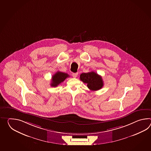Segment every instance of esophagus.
Instances as JSON below:
<instances>
[{"label":"esophagus","mask_w":151,"mask_h":151,"mask_svg":"<svg viewBox=\"0 0 151 151\" xmlns=\"http://www.w3.org/2000/svg\"><path fill=\"white\" fill-rule=\"evenodd\" d=\"M77 75H78V73H73V74H72V76H73L74 78H76V77H77Z\"/></svg>","instance_id":"1"}]
</instances>
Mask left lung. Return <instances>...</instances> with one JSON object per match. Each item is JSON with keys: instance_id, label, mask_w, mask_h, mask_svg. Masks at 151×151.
Returning a JSON list of instances; mask_svg holds the SVG:
<instances>
[{"instance_id": "8db88e82", "label": "left lung", "mask_w": 151, "mask_h": 151, "mask_svg": "<svg viewBox=\"0 0 151 151\" xmlns=\"http://www.w3.org/2000/svg\"><path fill=\"white\" fill-rule=\"evenodd\" d=\"M80 80L87 84L88 88L91 91H98L104 86L102 78L94 71L81 74Z\"/></svg>"}]
</instances>
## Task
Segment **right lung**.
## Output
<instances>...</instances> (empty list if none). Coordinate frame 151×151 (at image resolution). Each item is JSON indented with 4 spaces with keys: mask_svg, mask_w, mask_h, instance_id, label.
<instances>
[{
    "mask_svg": "<svg viewBox=\"0 0 151 151\" xmlns=\"http://www.w3.org/2000/svg\"><path fill=\"white\" fill-rule=\"evenodd\" d=\"M69 77V75L67 73H62L60 71H57L54 74L52 77L51 86V87H57L58 85L63 82L67 78Z\"/></svg>",
    "mask_w": 151,
    "mask_h": 151,
    "instance_id": "obj_1",
    "label": "right lung"
}]
</instances>
